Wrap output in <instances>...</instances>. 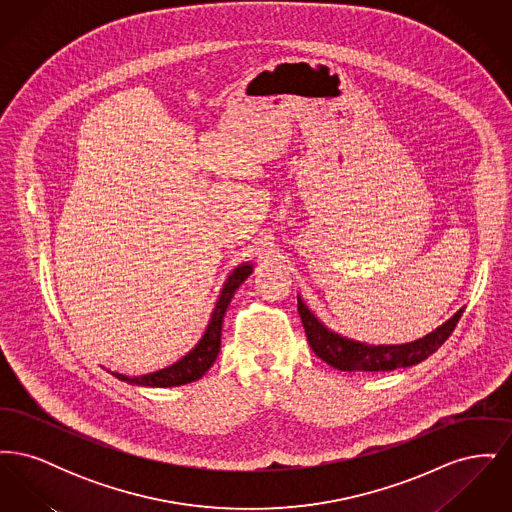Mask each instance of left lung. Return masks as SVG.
I'll return each instance as SVG.
<instances>
[{
	"label": "left lung",
	"mask_w": 512,
	"mask_h": 512,
	"mask_svg": "<svg viewBox=\"0 0 512 512\" xmlns=\"http://www.w3.org/2000/svg\"><path fill=\"white\" fill-rule=\"evenodd\" d=\"M297 311L303 322L311 349L324 363L343 372H388L395 368L418 365L436 353L445 340L453 334L464 309H459L445 324L420 340L401 345H368L363 341L349 340L332 332L318 320L303 299L297 295Z\"/></svg>",
	"instance_id": "obj_1"
}]
</instances>
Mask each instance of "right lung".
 I'll list each match as a JSON object with an SVG mask.
<instances>
[{
    "instance_id": "obj_1",
    "label": "right lung",
    "mask_w": 512,
    "mask_h": 512,
    "mask_svg": "<svg viewBox=\"0 0 512 512\" xmlns=\"http://www.w3.org/2000/svg\"><path fill=\"white\" fill-rule=\"evenodd\" d=\"M253 272V265L245 263L240 267L234 268L228 276V280L222 286V292L219 295V301L213 309V315L209 318V324L201 336V340L197 341L194 349L184 355L180 361H176L174 365L149 372L144 376H124L119 372H111L115 378H119L126 384H136V386H146V388H172V386H184L199 380L211 366L215 363L217 355L220 351V334H222V318L224 313L234 297L236 290L245 282V278Z\"/></svg>"
}]
</instances>
